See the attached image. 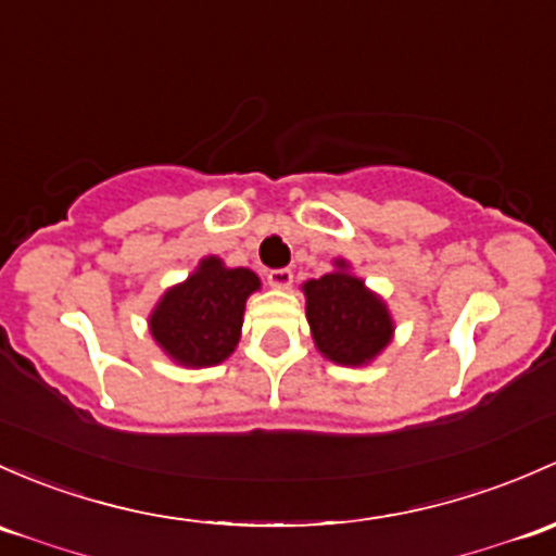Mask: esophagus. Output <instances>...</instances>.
<instances>
[{
    "mask_svg": "<svg viewBox=\"0 0 556 556\" xmlns=\"http://www.w3.org/2000/svg\"><path fill=\"white\" fill-rule=\"evenodd\" d=\"M266 282L271 285V288L285 290L293 285V271H290V268H271V271L266 274Z\"/></svg>",
    "mask_w": 556,
    "mask_h": 556,
    "instance_id": "esophagus-1",
    "label": "esophagus"
}]
</instances>
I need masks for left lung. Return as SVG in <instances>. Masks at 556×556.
I'll use <instances>...</instances> for the list:
<instances>
[{
	"label": "left lung",
	"instance_id": "1",
	"mask_svg": "<svg viewBox=\"0 0 556 556\" xmlns=\"http://www.w3.org/2000/svg\"><path fill=\"white\" fill-rule=\"evenodd\" d=\"M336 271L303 285L306 319L317 349L336 365L359 367L389 346L394 319L376 293L359 277L349 274L346 261Z\"/></svg>",
	"mask_w": 556,
	"mask_h": 556
}]
</instances>
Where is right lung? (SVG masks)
I'll list each match as a JSON object with an SVG mask.
<instances>
[{
    "label": "right lung",
    "instance_id": "1",
    "mask_svg": "<svg viewBox=\"0 0 556 556\" xmlns=\"http://www.w3.org/2000/svg\"><path fill=\"white\" fill-rule=\"evenodd\" d=\"M261 288L250 268H229L210 255L186 282L175 285L151 312L154 341L184 367H213L239 343L244 301Z\"/></svg>",
    "mask_w": 556,
    "mask_h": 556
}]
</instances>
